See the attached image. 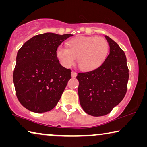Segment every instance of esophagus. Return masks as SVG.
Returning a JSON list of instances; mask_svg holds the SVG:
<instances>
[{
	"instance_id": "1",
	"label": "esophagus",
	"mask_w": 147,
	"mask_h": 147,
	"mask_svg": "<svg viewBox=\"0 0 147 147\" xmlns=\"http://www.w3.org/2000/svg\"><path fill=\"white\" fill-rule=\"evenodd\" d=\"M77 76V73L76 71H72L71 72V77L72 78H76Z\"/></svg>"
}]
</instances>
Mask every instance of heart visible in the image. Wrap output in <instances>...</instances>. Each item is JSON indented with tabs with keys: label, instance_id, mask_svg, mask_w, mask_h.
Wrapping results in <instances>:
<instances>
[{
	"label": "heart",
	"instance_id": "obj_1",
	"mask_svg": "<svg viewBox=\"0 0 147 147\" xmlns=\"http://www.w3.org/2000/svg\"><path fill=\"white\" fill-rule=\"evenodd\" d=\"M109 51L108 41L101 37H79L69 40L67 48L57 47L56 56L65 67L74 65L76 59L82 71H90L100 67Z\"/></svg>",
	"mask_w": 147,
	"mask_h": 147
}]
</instances>
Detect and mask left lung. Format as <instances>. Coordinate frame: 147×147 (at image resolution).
Returning <instances> with one entry per match:
<instances>
[{
    "label": "left lung",
    "instance_id": "left-lung-1",
    "mask_svg": "<svg viewBox=\"0 0 147 147\" xmlns=\"http://www.w3.org/2000/svg\"><path fill=\"white\" fill-rule=\"evenodd\" d=\"M110 52L100 67L79 73L78 95L82 108L93 116L110 113L123 100L127 91L128 68L123 50L111 38L105 36Z\"/></svg>",
    "mask_w": 147,
    "mask_h": 147
}]
</instances>
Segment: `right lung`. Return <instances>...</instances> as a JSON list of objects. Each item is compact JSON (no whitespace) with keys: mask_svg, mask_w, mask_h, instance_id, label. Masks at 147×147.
<instances>
[{"mask_svg":"<svg viewBox=\"0 0 147 147\" xmlns=\"http://www.w3.org/2000/svg\"><path fill=\"white\" fill-rule=\"evenodd\" d=\"M71 36L40 34L28 40L18 51L13 82L18 100L30 111H50L61 98L71 70L59 63L56 50Z\"/></svg>","mask_w":147,"mask_h":147,"instance_id":"obj_1","label":"right lung"}]
</instances>
